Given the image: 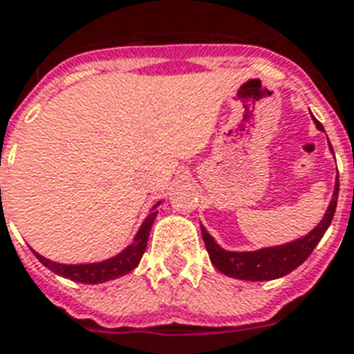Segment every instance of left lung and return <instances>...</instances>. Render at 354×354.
Returning a JSON list of instances; mask_svg holds the SVG:
<instances>
[{
	"label": "left lung",
	"mask_w": 354,
	"mask_h": 354,
	"mask_svg": "<svg viewBox=\"0 0 354 354\" xmlns=\"http://www.w3.org/2000/svg\"><path fill=\"white\" fill-rule=\"evenodd\" d=\"M313 122H315L317 129L324 131L323 125L319 124L315 118H313ZM337 193H339V180L336 176L334 195H332L328 210L321 219V223L317 225L310 234L298 238L295 242L283 243V245L263 248V250L257 251H227L221 245H217L216 240L208 234V230L201 225L204 245L208 250L212 264L225 276L245 279V281H268V279L287 276L289 272L298 268L306 259L310 257L311 251L315 250V245L321 242L326 229L330 227L332 217H334V212H336Z\"/></svg>",
	"instance_id": "obj_1"
}]
</instances>
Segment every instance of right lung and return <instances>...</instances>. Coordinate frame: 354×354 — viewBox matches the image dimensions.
<instances>
[{
    "mask_svg": "<svg viewBox=\"0 0 354 354\" xmlns=\"http://www.w3.org/2000/svg\"><path fill=\"white\" fill-rule=\"evenodd\" d=\"M157 206H159V203L151 208L148 217L144 219V223L140 225V229H138L133 243L127 245L122 253H118L116 257L91 264H59L50 261V259L43 257V255H39L35 251L33 253H35V257L48 270H52L57 276L67 277L71 281H78V283H103V281H109V279H116V277L125 276L131 270H135L137 264L140 263L144 251H146V243H148V236H150L151 225H153V219L157 216Z\"/></svg>",
    "mask_w": 354,
    "mask_h": 354,
    "instance_id": "add662e5",
    "label": "right lung"
}]
</instances>
